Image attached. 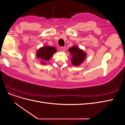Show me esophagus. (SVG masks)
Masks as SVG:
<instances>
[{
  "mask_svg": "<svg viewBox=\"0 0 125 125\" xmlns=\"http://www.w3.org/2000/svg\"><path fill=\"white\" fill-rule=\"evenodd\" d=\"M60 51H62V52H63L65 50V47H60Z\"/></svg>",
  "mask_w": 125,
  "mask_h": 125,
  "instance_id": "esophagus-1",
  "label": "esophagus"
}]
</instances>
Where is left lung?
I'll return each mask as SVG.
<instances>
[{"mask_svg":"<svg viewBox=\"0 0 125 125\" xmlns=\"http://www.w3.org/2000/svg\"><path fill=\"white\" fill-rule=\"evenodd\" d=\"M69 52L73 55L71 62L74 66L80 65L85 58L86 54L85 52L77 47H72L69 49Z\"/></svg>","mask_w":125,"mask_h":125,"instance_id":"1","label":"left lung"}]
</instances>
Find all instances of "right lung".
<instances>
[{
  "label": "right lung",
  "mask_w": 125,
  "mask_h": 125,
  "mask_svg": "<svg viewBox=\"0 0 125 125\" xmlns=\"http://www.w3.org/2000/svg\"><path fill=\"white\" fill-rule=\"evenodd\" d=\"M56 48L52 46H44L40 48L37 52V57L44 61H47L50 60L52 55L56 52Z\"/></svg>",
  "instance_id": "right-lung-1"
}]
</instances>
